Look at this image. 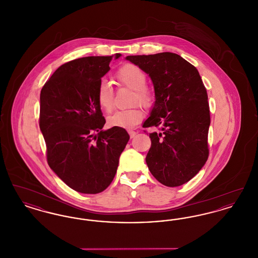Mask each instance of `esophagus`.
Here are the masks:
<instances>
[{
  "label": "esophagus",
  "instance_id": "esophagus-1",
  "mask_svg": "<svg viewBox=\"0 0 258 258\" xmlns=\"http://www.w3.org/2000/svg\"><path fill=\"white\" fill-rule=\"evenodd\" d=\"M128 134H130V135H131V137H132V138H134L137 133L135 132V131H132V130H130V131H128Z\"/></svg>",
  "mask_w": 258,
  "mask_h": 258
}]
</instances>
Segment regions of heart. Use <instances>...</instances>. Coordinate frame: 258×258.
<instances>
[{
    "label": "heart",
    "mask_w": 258,
    "mask_h": 258,
    "mask_svg": "<svg viewBox=\"0 0 258 258\" xmlns=\"http://www.w3.org/2000/svg\"><path fill=\"white\" fill-rule=\"evenodd\" d=\"M119 85L126 87L134 91L132 104H139L144 108H149L153 104V91L146 85L147 75L134 63H126L120 68L115 74ZM97 101L101 109L106 112L112 110L114 105V92L110 84L104 80L98 83L97 89ZM144 114L138 106L127 110L116 111L108 117L110 126L132 128L143 120Z\"/></svg>",
    "instance_id": "b5f03b06"
}]
</instances>
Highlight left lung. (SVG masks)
Instances as JSON below:
<instances>
[{
	"label": "left lung",
	"instance_id": "obj_1",
	"mask_svg": "<svg viewBox=\"0 0 258 258\" xmlns=\"http://www.w3.org/2000/svg\"><path fill=\"white\" fill-rule=\"evenodd\" d=\"M126 60L149 74L156 101L143 127L152 145L148 168L162 184L179 186L192 179L208 160V95L195 66L180 55L162 52L127 56Z\"/></svg>",
	"mask_w": 258,
	"mask_h": 258
}]
</instances>
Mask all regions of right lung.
<instances>
[{
	"label": "right lung",
	"instance_id": "add662e5",
	"mask_svg": "<svg viewBox=\"0 0 258 258\" xmlns=\"http://www.w3.org/2000/svg\"><path fill=\"white\" fill-rule=\"evenodd\" d=\"M121 56L115 55V59ZM113 56H91L64 62L40 92L39 127L50 168L74 190L96 195L113 181L130 135L123 127H102L97 101L101 77Z\"/></svg>",
	"mask_w": 258,
	"mask_h": 258
}]
</instances>
